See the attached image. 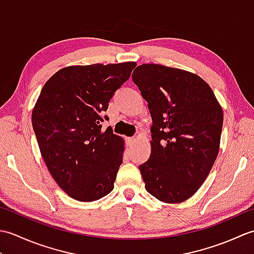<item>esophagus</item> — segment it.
<instances>
[{
    "label": "esophagus",
    "instance_id": "1",
    "mask_svg": "<svg viewBox=\"0 0 254 254\" xmlns=\"http://www.w3.org/2000/svg\"><path fill=\"white\" fill-rule=\"evenodd\" d=\"M127 142L128 145H133L134 143L136 142V138L135 137H127Z\"/></svg>",
    "mask_w": 254,
    "mask_h": 254
}]
</instances>
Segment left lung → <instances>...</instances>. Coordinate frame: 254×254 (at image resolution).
Masks as SVG:
<instances>
[{"label": "left lung", "instance_id": "1", "mask_svg": "<svg viewBox=\"0 0 254 254\" xmlns=\"http://www.w3.org/2000/svg\"><path fill=\"white\" fill-rule=\"evenodd\" d=\"M133 82L152 116V153L138 167L145 189L165 203L191 197L216 160L223 109L196 74L160 64H142Z\"/></svg>", "mask_w": 254, "mask_h": 254}]
</instances>
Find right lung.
I'll use <instances>...</instances> for the list:
<instances>
[{
  "label": "right lung",
  "instance_id": "add662e5",
  "mask_svg": "<svg viewBox=\"0 0 254 254\" xmlns=\"http://www.w3.org/2000/svg\"><path fill=\"white\" fill-rule=\"evenodd\" d=\"M135 62L61 68L45 84L31 121L45 163L68 196L93 202L113 190L124 141L101 122Z\"/></svg>",
  "mask_w": 254,
  "mask_h": 254
}]
</instances>
